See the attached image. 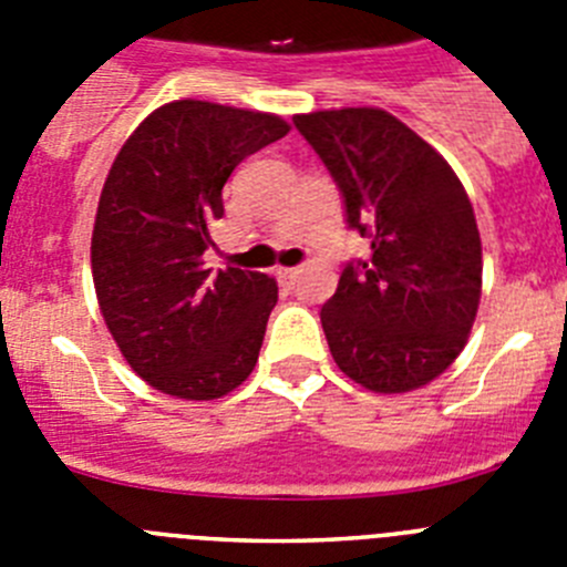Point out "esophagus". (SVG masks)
I'll use <instances>...</instances> for the list:
<instances>
[{
  "instance_id": "obj_1",
  "label": "esophagus",
  "mask_w": 567,
  "mask_h": 567,
  "mask_svg": "<svg viewBox=\"0 0 567 567\" xmlns=\"http://www.w3.org/2000/svg\"><path fill=\"white\" fill-rule=\"evenodd\" d=\"M275 275H278L280 284H292V280L300 275V269L298 267H280Z\"/></svg>"
}]
</instances>
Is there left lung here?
<instances>
[{
  "label": "left lung",
  "instance_id": "8db88e82",
  "mask_svg": "<svg viewBox=\"0 0 567 567\" xmlns=\"http://www.w3.org/2000/svg\"><path fill=\"white\" fill-rule=\"evenodd\" d=\"M292 122L338 184L346 227L372 240L320 309L329 352L372 392H412L454 363L477 315L483 247L468 195L443 155L385 110Z\"/></svg>",
  "mask_w": 567,
  "mask_h": 567
}]
</instances>
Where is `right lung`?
Wrapping results in <instances>:
<instances>
[{"label":"right lung","instance_id":"add662e5","mask_svg":"<svg viewBox=\"0 0 567 567\" xmlns=\"http://www.w3.org/2000/svg\"><path fill=\"white\" fill-rule=\"evenodd\" d=\"M278 115L169 102L115 155L93 227V284L107 329L138 378L184 400L233 392L258 363L278 287L264 272L204 267L224 184L278 142Z\"/></svg>","mask_w":567,"mask_h":567}]
</instances>
